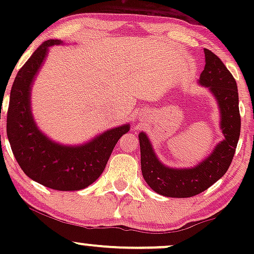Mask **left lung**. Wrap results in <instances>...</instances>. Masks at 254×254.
<instances>
[{"instance_id": "8db88e82", "label": "left lung", "mask_w": 254, "mask_h": 254, "mask_svg": "<svg viewBox=\"0 0 254 254\" xmlns=\"http://www.w3.org/2000/svg\"><path fill=\"white\" fill-rule=\"evenodd\" d=\"M205 66L198 83L214 95L220 110V129L224 138L205 159L193 167L173 168L160 161L149 137L138 133L141 147V170L151 190L165 197L186 198L205 191L228 171L240 136L238 86L222 61L204 49Z\"/></svg>"}]
</instances>
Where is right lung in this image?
<instances>
[{
	"label": "right lung",
	"mask_w": 254,
	"mask_h": 254,
	"mask_svg": "<svg viewBox=\"0 0 254 254\" xmlns=\"http://www.w3.org/2000/svg\"><path fill=\"white\" fill-rule=\"evenodd\" d=\"M61 44L63 40L44 42L17 72L10 90L7 135L17 164L28 178L54 190L78 191L100 177L130 125L112 127L77 145L57 143L40 131L32 113V87L49 49Z\"/></svg>",
	"instance_id": "1"
}]
</instances>
